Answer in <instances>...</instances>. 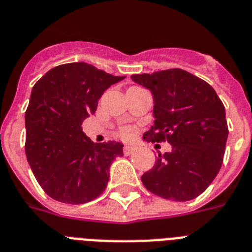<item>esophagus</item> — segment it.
<instances>
[{"label":"esophagus","mask_w":252,"mask_h":252,"mask_svg":"<svg viewBox=\"0 0 252 252\" xmlns=\"http://www.w3.org/2000/svg\"><path fill=\"white\" fill-rule=\"evenodd\" d=\"M134 153V147L129 146V145H126V146L123 147V154L124 155H130Z\"/></svg>","instance_id":"34e87169"}]
</instances>
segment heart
<instances>
[{
    "label": "heart",
    "instance_id": "1",
    "mask_svg": "<svg viewBox=\"0 0 252 252\" xmlns=\"http://www.w3.org/2000/svg\"><path fill=\"white\" fill-rule=\"evenodd\" d=\"M119 136L122 137L123 140H132L133 137L136 136V129L133 126H122L119 129Z\"/></svg>",
    "mask_w": 252,
    "mask_h": 252
}]
</instances>
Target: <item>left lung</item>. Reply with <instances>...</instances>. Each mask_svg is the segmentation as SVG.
I'll return each mask as SVG.
<instances>
[{
  "mask_svg": "<svg viewBox=\"0 0 252 252\" xmlns=\"http://www.w3.org/2000/svg\"><path fill=\"white\" fill-rule=\"evenodd\" d=\"M132 80L154 97L155 120L145 140L172 145V151L159 155L141 181L164 199L197 198L224 160L229 130L221 99L210 84L181 68L136 73Z\"/></svg>",
  "mask_w": 252,
  "mask_h": 252,
  "instance_id": "8db88e82",
  "label": "left lung"
}]
</instances>
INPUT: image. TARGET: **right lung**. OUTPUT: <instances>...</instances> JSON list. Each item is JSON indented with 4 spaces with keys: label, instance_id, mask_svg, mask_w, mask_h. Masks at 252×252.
<instances>
[{
    "label": "right lung",
    "instance_id": "right-lung-1",
    "mask_svg": "<svg viewBox=\"0 0 252 252\" xmlns=\"http://www.w3.org/2000/svg\"><path fill=\"white\" fill-rule=\"evenodd\" d=\"M124 77L77 62L54 67L33 85L26 111V155L53 199L83 204L106 189L110 165L123 155V145L94 144L81 126L95 112L103 92Z\"/></svg>",
    "mask_w": 252,
    "mask_h": 252
}]
</instances>
